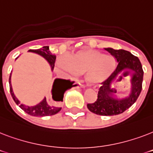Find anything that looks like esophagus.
<instances>
[{
	"instance_id": "1",
	"label": "esophagus",
	"mask_w": 153,
	"mask_h": 153,
	"mask_svg": "<svg viewBox=\"0 0 153 153\" xmlns=\"http://www.w3.org/2000/svg\"><path fill=\"white\" fill-rule=\"evenodd\" d=\"M76 86H78V87H82V88H84V87H85V86H84L83 84H80L79 82L76 83Z\"/></svg>"
}]
</instances>
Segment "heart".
<instances>
[{
	"mask_svg": "<svg viewBox=\"0 0 153 153\" xmlns=\"http://www.w3.org/2000/svg\"><path fill=\"white\" fill-rule=\"evenodd\" d=\"M59 71L72 75L85 74L86 82L98 85L105 81L116 69L113 56L103 55L93 49H83L71 54L67 58L59 57L55 62Z\"/></svg>",
	"mask_w": 153,
	"mask_h": 153,
	"instance_id": "obj_1",
	"label": "heart"
}]
</instances>
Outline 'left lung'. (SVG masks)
<instances>
[{
  "label": "left lung",
  "instance_id": "1",
  "mask_svg": "<svg viewBox=\"0 0 153 153\" xmlns=\"http://www.w3.org/2000/svg\"><path fill=\"white\" fill-rule=\"evenodd\" d=\"M105 50L116 59L118 64L109 79L102 82L97 100L94 103L87 104V108L98 115L114 116L122 114L137 101L142 90L144 71L139 59L129 51L122 49L115 50L111 48H107ZM121 73L124 76L131 75V90L128 96L119 99L116 97V90L112 88L111 85Z\"/></svg>",
  "mask_w": 153,
  "mask_h": 153
}]
</instances>
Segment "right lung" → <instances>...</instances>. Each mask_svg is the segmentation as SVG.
Wrapping results in <instances>:
<instances>
[{"label": "right lung", "instance_id": "1", "mask_svg": "<svg viewBox=\"0 0 153 153\" xmlns=\"http://www.w3.org/2000/svg\"><path fill=\"white\" fill-rule=\"evenodd\" d=\"M29 52H33L36 54H38L42 57H44L45 59L48 61L50 66H51V71H53L54 67H55V62L56 56L55 55H52L51 52L49 50L48 46L43 47V48L36 49V50H28ZM17 59V58H16ZM74 82H71L70 80H66V79H55L54 82H53L52 90H51V94H52V99L54 102L52 103H48L47 102L46 98H44L40 102L36 105H26L21 104L20 102L17 99L14 93H13V87H12V84H11V74L9 76V87H10V93L11 95L13 97V100L16 102V104L18 105L21 109L29 114L31 116L34 117H45V116H51V115H55L57 113L61 110V107L60 104L62 102V98L64 93L68 90V89L71 88Z\"/></svg>", "mask_w": 153, "mask_h": 153}]
</instances>
